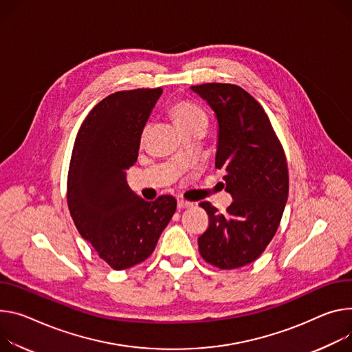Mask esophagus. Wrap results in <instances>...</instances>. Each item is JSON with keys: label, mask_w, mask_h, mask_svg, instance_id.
I'll return each mask as SVG.
<instances>
[{"label": "esophagus", "mask_w": 352, "mask_h": 352, "mask_svg": "<svg viewBox=\"0 0 352 352\" xmlns=\"http://www.w3.org/2000/svg\"><path fill=\"white\" fill-rule=\"evenodd\" d=\"M194 204L192 202H188V201H184V199H178L177 202V206L178 209H185V208H190Z\"/></svg>", "instance_id": "34e87169"}]
</instances>
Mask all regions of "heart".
<instances>
[{
  "label": "heart",
  "mask_w": 352,
  "mask_h": 352,
  "mask_svg": "<svg viewBox=\"0 0 352 352\" xmlns=\"http://www.w3.org/2000/svg\"><path fill=\"white\" fill-rule=\"evenodd\" d=\"M171 115L182 132L192 129L195 126H206L208 123L205 111L190 101L175 102L171 108Z\"/></svg>",
  "instance_id": "obj_1"
}]
</instances>
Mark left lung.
<instances>
[{
  "mask_svg": "<svg viewBox=\"0 0 352 352\" xmlns=\"http://www.w3.org/2000/svg\"><path fill=\"white\" fill-rule=\"evenodd\" d=\"M213 109L219 133L214 166L233 197L226 213L209 202V228L199 236L202 258L220 270L257 260L276 233L289 192L283 148L272 124L251 95L234 84L190 87Z\"/></svg>",
  "mask_w": 352,
  "mask_h": 352,
  "instance_id": "left-lung-1",
  "label": "left lung"
}]
</instances>
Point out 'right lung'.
Instances as JSON below:
<instances>
[{"label":"right lung","mask_w":352,"mask_h":352,"mask_svg":"<svg viewBox=\"0 0 352 352\" xmlns=\"http://www.w3.org/2000/svg\"><path fill=\"white\" fill-rule=\"evenodd\" d=\"M162 88L119 91L95 105L77 133L67 177L74 225L113 270L143 263L177 209L174 197L147 202L127 185L146 122Z\"/></svg>","instance_id":"obj_1"}]
</instances>
